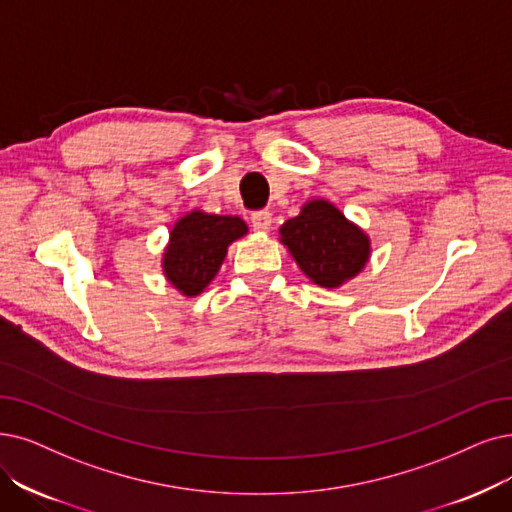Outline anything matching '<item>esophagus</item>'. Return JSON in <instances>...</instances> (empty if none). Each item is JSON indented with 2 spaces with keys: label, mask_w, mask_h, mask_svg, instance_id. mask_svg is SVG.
I'll return each mask as SVG.
<instances>
[{
  "label": "esophagus",
  "mask_w": 512,
  "mask_h": 512,
  "mask_svg": "<svg viewBox=\"0 0 512 512\" xmlns=\"http://www.w3.org/2000/svg\"><path fill=\"white\" fill-rule=\"evenodd\" d=\"M252 227L254 231H260V233H269L271 227H273V216L271 212H258L252 216Z\"/></svg>",
  "instance_id": "34e87169"
}]
</instances>
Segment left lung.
<instances>
[{
    "instance_id": "obj_1",
    "label": "left lung",
    "mask_w": 512,
    "mask_h": 512,
    "mask_svg": "<svg viewBox=\"0 0 512 512\" xmlns=\"http://www.w3.org/2000/svg\"><path fill=\"white\" fill-rule=\"evenodd\" d=\"M279 235L300 271L321 288H340L370 260V237L325 199L304 203L296 218L281 224Z\"/></svg>"
}]
</instances>
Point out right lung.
Here are the masks:
<instances>
[{"label":"right lung","instance_id":"add662e5","mask_svg":"<svg viewBox=\"0 0 512 512\" xmlns=\"http://www.w3.org/2000/svg\"><path fill=\"white\" fill-rule=\"evenodd\" d=\"M248 233L239 216H218L193 210L182 216L163 252V273L174 288L189 298L201 294L216 277L229 245Z\"/></svg>","mask_w":512,"mask_h":512}]
</instances>
